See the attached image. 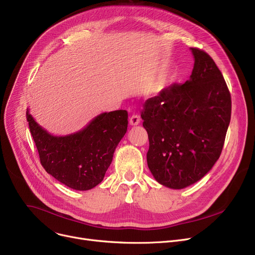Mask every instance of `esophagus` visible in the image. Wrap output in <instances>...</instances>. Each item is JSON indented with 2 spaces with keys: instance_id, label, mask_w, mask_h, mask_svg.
<instances>
[{
  "instance_id": "esophagus-1",
  "label": "esophagus",
  "mask_w": 255,
  "mask_h": 255,
  "mask_svg": "<svg viewBox=\"0 0 255 255\" xmlns=\"http://www.w3.org/2000/svg\"><path fill=\"white\" fill-rule=\"evenodd\" d=\"M129 122H130V125L136 126V125H138L139 122H140V118H139L138 115H132L131 118H130Z\"/></svg>"
}]
</instances>
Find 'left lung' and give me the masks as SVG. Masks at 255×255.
Listing matches in <instances>:
<instances>
[{
    "instance_id": "1",
    "label": "left lung",
    "mask_w": 255,
    "mask_h": 255,
    "mask_svg": "<svg viewBox=\"0 0 255 255\" xmlns=\"http://www.w3.org/2000/svg\"><path fill=\"white\" fill-rule=\"evenodd\" d=\"M190 49V79L161 90L141 112L148 166L158 183L172 189L194 184L216 163L232 115L231 93L217 65L206 51Z\"/></svg>"
}]
</instances>
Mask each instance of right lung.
Wrapping results in <instances>:
<instances>
[{"label": "right lung", "instance_id": "add662e5", "mask_svg": "<svg viewBox=\"0 0 255 255\" xmlns=\"http://www.w3.org/2000/svg\"><path fill=\"white\" fill-rule=\"evenodd\" d=\"M26 120L43 168L69 188L85 191L102 182L114 152L125 135L128 113H103L76 133L53 136L40 126L29 110Z\"/></svg>", "mask_w": 255, "mask_h": 255}]
</instances>
